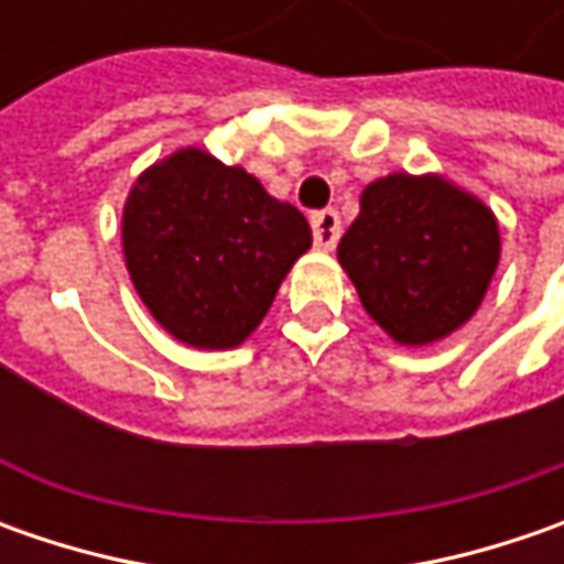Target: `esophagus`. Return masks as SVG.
Instances as JSON below:
<instances>
[{"label": "esophagus", "instance_id": "34e87169", "mask_svg": "<svg viewBox=\"0 0 564 564\" xmlns=\"http://www.w3.org/2000/svg\"><path fill=\"white\" fill-rule=\"evenodd\" d=\"M311 228H314L316 248H336L338 235H341V219H338L336 209H319V213H314V216H311Z\"/></svg>", "mask_w": 564, "mask_h": 564}]
</instances>
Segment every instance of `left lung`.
Returning <instances> with one entry per match:
<instances>
[{"label":"left lung","mask_w":564,"mask_h":564,"mask_svg":"<svg viewBox=\"0 0 564 564\" xmlns=\"http://www.w3.org/2000/svg\"><path fill=\"white\" fill-rule=\"evenodd\" d=\"M338 263L399 345H430L477 314L499 267V223L443 175L395 172L360 194Z\"/></svg>","instance_id":"1"}]
</instances>
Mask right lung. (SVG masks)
Listing matches in <instances>:
<instances>
[{
    "mask_svg": "<svg viewBox=\"0 0 564 564\" xmlns=\"http://www.w3.org/2000/svg\"><path fill=\"white\" fill-rule=\"evenodd\" d=\"M311 241L301 209L197 147L150 165L121 213L124 263L147 311L169 336L209 351L260 326Z\"/></svg>",
    "mask_w": 564,
    "mask_h": 564,
    "instance_id": "add662e5",
    "label": "right lung"
}]
</instances>
